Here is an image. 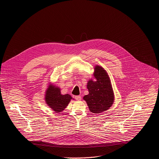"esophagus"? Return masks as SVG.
I'll return each instance as SVG.
<instances>
[{"instance_id":"34e87169","label":"esophagus","mask_w":159,"mask_h":159,"mask_svg":"<svg viewBox=\"0 0 159 159\" xmlns=\"http://www.w3.org/2000/svg\"><path fill=\"white\" fill-rule=\"evenodd\" d=\"M75 99H76V100H77V101H80V100H81V97L80 95L76 96L75 97Z\"/></svg>"}]
</instances>
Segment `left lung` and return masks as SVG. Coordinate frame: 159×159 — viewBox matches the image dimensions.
<instances>
[{
	"instance_id": "1",
	"label": "left lung",
	"mask_w": 159,
	"mask_h": 159,
	"mask_svg": "<svg viewBox=\"0 0 159 159\" xmlns=\"http://www.w3.org/2000/svg\"><path fill=\"white\" fill-rule=\"evenodd\" d=\"M94 78L88 82L89 94L84 96L89 109L93 113H101L112 106L114 100L113 90L107 71L99 66L94 68Z\"/></svg>"
}]
</instances>
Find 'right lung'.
<instances>
[{"mask_svg": "<svg viewBox=\"0 0 159 159\" xmlns=\"http://www.w3.org/2000/svg\"><path fill=\"white\" fill-rule=\"evenodd\" d=\"M60 88L52 84L48 86L46 91V103L56 113L62 112L68 106L72 97L69 94L62 95Z\"/></svg>", "mask_w": 159, "mask_h": 159, "instance_id": "obj_1", "label": "right lung"}]
</instances>
